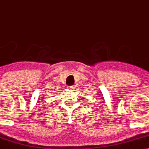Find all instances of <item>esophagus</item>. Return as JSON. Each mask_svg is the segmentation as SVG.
Listing matches in <instances>:
<instances>
[{
  "instance_id": "1",
  "label": "esophagus",
  "mask_w": 149,
  "mask_h": 149,
  "mask_svg": "<svg viewBox=\"0 0 149 149\" xmlns=\"http://www.w3.org/2000/svg\"><path fill=\"white\" fill-rule=\"evenodd\" d=\"M68 89H72V90H74L75 88V86H70L68 87Z\"/></svg>"
}]
</instances>
